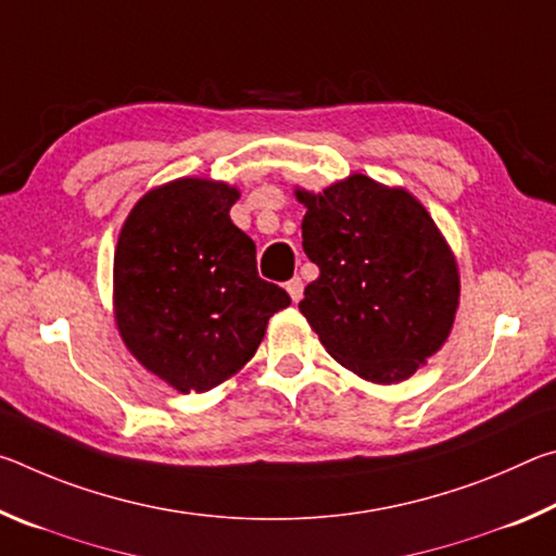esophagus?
<instances>
[{"label": "esophagus", "mask_w": 556, "mask_h": 556, "mask_svg": "<svg viewBox=\"0 0 556 556\" xmlns=\"http://www.w3.org/2000/svg\"><path fill=\"white\" fill-rule=\"evenodd\" d=\"M287 291H289L291 301H299L301 296H304V281H301L299 277L289 279V281H287Z\"/></svg>", "instance_id": "1"}]
</instances>
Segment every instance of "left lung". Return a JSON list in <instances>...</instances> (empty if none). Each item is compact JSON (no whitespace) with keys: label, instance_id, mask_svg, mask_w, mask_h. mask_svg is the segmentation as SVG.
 I'll list each match as a JSON object with an SVG mask.
<instances>
[{"label":"left lung","instance_id":"8db88e82","mask_svg":"<svg viewBox=\"0 0 556 556\" xmlns=\"http://www.w3.org/2000/svg\"><path fill=\"white\" fill-rule=\"evenodd\" d=\"M296 199L318 267L299 312L348 370L407 380L444 345L458 306V269L434 220L407 191L363 174Z\"/></svg>","mask_w":556,"mask_h":556}]
</instances>
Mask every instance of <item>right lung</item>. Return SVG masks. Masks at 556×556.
Returning a JSON list of instances; mask_svg holds the SVG:
<instances>
[{
    "label": "right lung",
    "mask_w": 556,
    "mask_h": 556,
    "mask_svg": "<svg viewBox=\"0 0 556 556\" xmlns=\"http://www.w3.org/2000/svg\"><path fill=\"white\" fill-rule=\"evenodd\" d=\"M238 191L178 178L129 213L115 250L122 341L181 392H205L255 355L271 314L291 304L257 275L255 242L230 220Z\"/></svg>",
    "instance_id": "obj_1"
}]
</instances>
